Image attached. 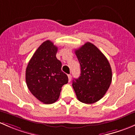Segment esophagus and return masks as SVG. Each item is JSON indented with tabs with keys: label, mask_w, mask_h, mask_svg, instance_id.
Returning <instances> with one entry per match:
<instances>
[{
	"label": "esophagus",
	"mask_w": 135,
	"mask_h": 135,
	"mask_svg": "<svg viewBox=\"0 0 135 135\" xmlns=\"http://www.w3.org/2000/svg\"><path fill=\"white\" fill-rule=\"evenodd\" d=\"M68 80H69V82H70L71 80V75H68Z\"/></svg>",
	"instance_id": "esophagus-1"
}]
</instances>
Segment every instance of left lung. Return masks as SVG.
I'll return each instance as SVG.
<instances>
[{
	"label": "left lung",
	"mask_w": 135,
	"mask_h": 135,
	"mask_svg": "<svg viewBox=\"0 0 135 135\" xmlns=\"http://www.w3.org/2000/svg\"><path fill=\"white\" fill-rule=\"evenodd\" d=\"M80 66V76L73 80V88L80 102L92 104L106 94L112 82V69L107 58L90 42L75 51Z\"/></svg>",
	"instance_id": "left-lung-1"
}]
</instances>
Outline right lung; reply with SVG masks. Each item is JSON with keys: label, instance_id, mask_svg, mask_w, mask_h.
<instances>
[{"label": "right lung", "instance_id": "obj_1", "mask_svg": "<svg viewBox=\"0 0 135 135\" xmlns=\"http://www.w3.org/2000/svg\"><path fill=\"white\" fill-rule=\"evenodd\" d=\"M58 47L47 40L37 48L26 69L28 88L39 101L45 104L59 98L62 87L68 77L62 71V63L56 58Z\"/></svg>", "mask_w": 135, "mask_h": 135}]
</instances>
